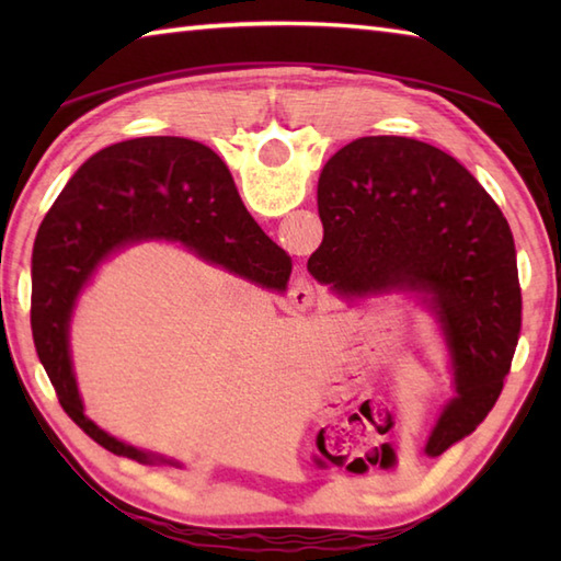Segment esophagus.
Wrapping results in <instances>:
<instances>
[{
	"label": "esophagus",
	"mask_w": 561,
	"mask_h": 561,
	"mask_svg": "<svg viewBox=\"0 0 561 561\" xmlns=\"http://www.w3.org/2000/svg\"><path fill=\"white\" fill-rule=\"evenodd\" d=\"M317 299V287L314 282L307 279V277H297L291 282V289H289V301L294 309H309L311 304Z\"/></svg>",
	"instance_id": "esophagus-1"
}]
</instances>
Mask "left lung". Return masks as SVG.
<instances>
[{"label": "left lung", "mask_w": 561, "mask_h": 561, "mask_svg": "<svg viewBox=\"0 0 561 561\" xmlns=\"http://www.w3.org/2000/svg\"><path fill=\"white\" fill-rule=\"evenodd\" d=\"M324 240L307 270L336 299L401 294L423 307L448 358L453 396L425 443L438 458L485 421L522 327L515 240L458 160L398 136L358 138L321 170Z\"/></svg>", "instance_id": "8db88e82"}]
</instances>
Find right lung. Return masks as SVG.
<instances>
[{
  "label": "right lung",
  "instance_id": "obj_1",
  "mask_svg": "<svg viewBox=\"0 0 561 561\" xmlns=\"http://www.w3.org/2000/svg\"><path fill=\"white\" fill-rule=\"evenodd\" d=\"M144 242L180 244L274 294H287L291 260L247 213L220 156L187 138H133L99 150L46 213L32 254V334L61 408L111 453L183 468L93 423L73 374L71 324L81 294L103 264Z\"/></svg>",
  "mask_w": 561,
  "mask_h": 561
}]
</instances>
